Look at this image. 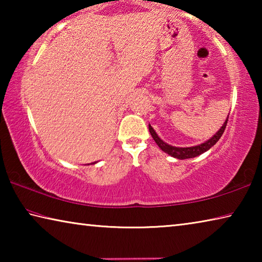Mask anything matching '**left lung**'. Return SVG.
<instances>
[{
    "mask_svg": "<svg viewBox=\"0 0 262 262\" xmlns=\"http://www.w3.org/2000/svg\"><path fill=\"white\" fill-rule=\"evenodd\" d=\"M228 119H229V115H228ZM228 119H227V121L224 122V125L221 127V129L217 132L210 140L206 141L205 143H202L200 145H195V147H189V148H177V147H172V145L166 144L165 142H163L161 139H159L158 135L156 134V132L154 130V128L150 125H149V132H150V134H151L155 142L157 143L158 147L161 148L164 152H166L170 155V156L176 157L178 159H187V158L196 157V156H199V155L206 152L207 150H209L212 145H215L216 142L221 139L222 135H223L225 127H227V123H228Z\"/></svg>",
    "mask_w": 262,
    "mask_h": 262,
    "instance_id": "left-lung-1",
    "label": "left lung"
}]
</instances>
